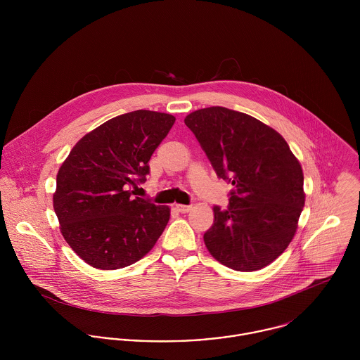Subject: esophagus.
<instances>
[{"instance_id":"esophagus-1","label":"esophagus","mask_w":360,"mask_h":360,"mask_svg":"<svg viewBox=\"0 0 360 360\" xmlns=\"http://www.w3.org/2000/svg\"><path fill=\"white\" fill-rule=\"evenodd\" d=\"M176 209H177L180 213H188V212L193 209V206L176 205Z\"/></svg>"}]
</instances>
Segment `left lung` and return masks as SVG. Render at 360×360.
Masks as SVG:
<instances>
[{
	"label": "left lung",
	"mask_w": 360,
	"mask_h": 360,
	"mask_svg": "<svg viewBox=\"0 0 360 360\" xmlns=\"http://www.w3.org/2000/svg\"><path fill=\"white\" fill-rule=\"evenodd\" d=\"M184 123L216 174L234 186L227 209L213 207L209 254L238 271L270 264L292 241L305 205L300 160L280 133L243 112L210 106Z\"/></svg>",
	"instance_id": "obj_1"
}]
</instances>
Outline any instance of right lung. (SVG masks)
I'll use <instances>...</instances> for the list:
<instances>
[{
    "instance_id": "add662e5",
    "label": "right lung",
    "mask_w": 360,
    "mask_h": 360,
    "mask_svg": "<svg viewBox=\"0 0 360 360\" xmlns=\"http://www.w3.org/2000/svg\"><path fill=\"white\" fill-rule=\"evenodd\" d=\"M176 117L139 109L87 133L56 174L52 197L59 229L87 264L115 270L130 266L154 248L169 217V206L133 197L144 183L148 162Z\"/></svg>"
}]
</instances>
